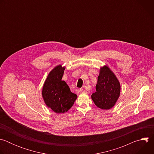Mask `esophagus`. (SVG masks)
Wrapping results in <instances>:
<instances>
[{
  "mask_svg": "<svg viewBox=\"0 0 154 154\" xmlns=\"http://www.w3.org/2000/svg\"><path fill=\"white\" fill-rule=\"evenodd\" d=\"M79 91H80V93H85L86 92V91L85 90H83V89H80Z\"/></svg>",
  "mask_w": 154,
  "mask_h": 154,
  "instance_id": "1",
  "label": "esophagus"
}]
</instances>
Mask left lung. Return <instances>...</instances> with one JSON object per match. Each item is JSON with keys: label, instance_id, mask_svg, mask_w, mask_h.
<instances>
[{"label": "left lung", "instance_id": "8db88e82", "mask_svg": "<svg viewBox=\"0 0 154 154\" xmlns=\"http://www.w3.org/2000/svg\"><path fill=\"white\" fill-rule=\"evenodd\" d=\"M96 90L91 98L95 105L102 109L112 108L119 97L120 83L115 75L106 66L100 69Z\"/></svg>", "mask_w": 154, "mask_h": 154}]
</instances>
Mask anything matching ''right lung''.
I'll list each match as a JSON object with an SVG mask.
<instances>
[{"instance_id":"right-lung-1","label":"right lung","mask_w":154,"mask_h":154,"mask_svg":"<svg viewBox=\"0 0 154 154\" xmlns=\"http://www.w3.org/2000/svg\"><path fill=\"white\" fill-rule=\"evenodd\" d=\"M64 67L58 65L49 74L44 84L42 96L46 105L57 113L67 112L74 105L77 96L69 86L61 80Z\"/></svg>"}]
</instances>
